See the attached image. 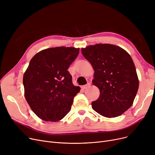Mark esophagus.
I'll return each mask as SVG.
<instances>
[{
	"instance_id": "34e87169",
	"label": "esophagus",
	"mask_w": 155,
	"mask_h": 155,
	"mask_svg": "<svg viewBox=\"0 0 155 155\" xmlns=\"http://www.w3.org/2000/svg\"><path fill=\"white\" fill-rule=\"evenodd\" d=\"M90 86V84H86V85H83V86H82V89H83V90H85L87 87H89Z\"/></svg>"
}]
</instances>
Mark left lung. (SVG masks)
Returning a JSON list of instances; mask_svg holds the SVG:
<instances>
[{
    "label": "left lung",
    "mask_w": 155,
    "mask_h": 155,
    "mask_svg": "<svg viewBox=\"0 0 155 155\" xmlns=\"http://www.w3.org/2000/svg\"><path fill=\"white\" fill-rule=\"evenodd\" d=\"M84 58L94 70L93 84L100 95L92 102L93 110L103 117L120 116L132 105L139 88L135 65L122 48L108 44L82 49Z\"/></svg>",
    "instance_id": "1"
}]
</instances>
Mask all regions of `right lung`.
I'll return each instance as SVG.
<instances>
[{
	"mask_svg": "<svg viewBox=\"0 0 155 155\" xmlns=\"http://www.w3.org/2000/svg\"><path fill=\"white\" fill-rule=\"evenodd\" d=\"M79 49L49 48L38 52L23 76L25 96L35 115L47 122H57L70 110L73 98L80 92L68 71Z\"/></svg>",
	"mask_w": 155,
	"mask_h": 155,
	"instance_id": "1",
	"label": "right lung"
}]
</instances>
